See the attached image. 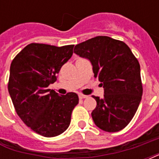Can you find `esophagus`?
Here are the masks:
<instances>
[{
  "mask_svg": "<svg viewBox=\"0 0 159 159\" xmlns=\"http://www.w3.org/2000/svg\"><path fill=\"white\" fill-rule=\"evenodd\" d=\"M80 99H85V98H88V95H85V94H79Z\"/></svg>",
  "mask_w": 159,
  "mask_h": 159,
  "instance_id": "34e87169",
  "label": "esophagus"
}]
</instances>
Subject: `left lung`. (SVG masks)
<instances>
[{
  "label": "left lung",
  "mask_w": 159,
  "mask_h": 159,
  "mask_svg": "<svg viewBox=\"0 0 159 159\" xmlns=\"http://www.w3.org/2000/svg\"><path fill=\"white\" fill-rule=\"evenodd\" d=\"M74 52L89 60L94 77L104 88V98L97 102L92 118L107 132L120 131L129 123L142 96L140 67L127 44L99 36L75 46Z\"/></svg>",
  "instance_id": "1"
}]
</instances>
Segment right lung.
Listing matches in <instances>:
<instances>
[{
    "label": "right lung",
    "instance_id": "add662e5",
    "mask_svg": "<svg viewBox=\"0 0 159 159\" xmlns=\"http://www.w3.org/2000/svg\"><path fill=\"white\" fill-rule=\"evenodd\" d=\"M73 48L30 43L16 55L10 66L8 92L16 112L42 136L54 137L65 132L79 101L76 93L59 95L48 89L72 56Z\"/></svg>",
    "mask_w": 159,
    "mask_h": 159
}]
</instances>
